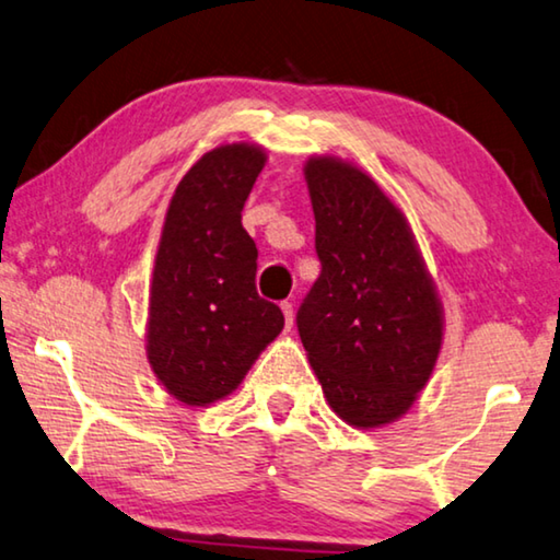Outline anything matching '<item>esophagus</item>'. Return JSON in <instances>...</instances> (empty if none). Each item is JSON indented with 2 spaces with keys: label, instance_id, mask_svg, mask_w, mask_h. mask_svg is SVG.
<instances>
[{
  "label": "esophagus",
  "instance_id": "obj_1",
  "mask_svg": "<svg viewBox=\"0 0 560 560\" xmlns=\"http://www.w3.org/2000/svg\"><path fill=\"white\" fill-rule=\"evenodd\" d=\"M281 312H283V324H287V331L294 326V306L291 301H281Z\"/></svg>",
  "mask_w": 560,
  "mask_h": 560
}]
</instances>
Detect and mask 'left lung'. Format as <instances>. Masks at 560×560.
Masks as SVG:
<instances>
[{
  "mask_svg": "<svg viewBox=\"0 0 560 560\" xmlns=\"http://www.w3.org/2000/svg\"><path fill=\"white\" fill-rule=\"evenodd\" d=\"M322 277L296 314L334 413L378 429L408 411L443 343V306L404 211L357 164L308 156Z\"/></svg>",
  "mask_w": 560,
  "mask_h": 560,
  "instance_id": "8db88e82",
  "label": "left lung"
}]
</instances>
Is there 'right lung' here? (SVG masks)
<instances>
[{"label":"right lung","mask_w":560,"mask_h":560,"mask_svg":"<svg viewBox=\"0 0 560 560\" xmlns=\"http://www.w3.org/2000/svg\"><path fill=\"white\" fill-rule=\"evenodd\" d=\"M266 164L259 144H221L176 186L149 287L147 359L176 401L209 406L234 392L283 328L256 294V244L242 209Z\"/></svg>","instance_id":"add662e5"}]
</instances>
